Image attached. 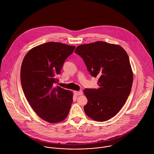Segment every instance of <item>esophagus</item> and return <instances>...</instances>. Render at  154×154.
Returning <instances> with one entry per match:
<instances>
[{"label":"esophagus","instance_id":"1","mask_svg":"<svg viewBox=\"0 0 154 154\" xmlns=\"http://www.w3.org/2000/svg\"><path fill=\"white\" fill-rule=\"evenodd\" d=\"M74 94L76 95H81L83 94V92L82 91H74Z\"/></svg>","mask_w":154,"mask_h":154}]
</instances>
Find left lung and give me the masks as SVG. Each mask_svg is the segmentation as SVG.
I'll use <instances>...</instances> for the list:
<instances>
[{
  "label": "left lung",
  "mask_w": 154,
  "mask_h": 154,
  "mask_svg": "<svg viewBox=\"0 0 154 154\" xmlns=\"http://www.w3.org/2000/svg\"><path fill=\"white\" fill-rule=\"evenodd\" d=\"M75 53L84 60L91 76L98 77V89H85V114L97 122L116 116L125 104L133 75L129 56L118 44L96 42L78 45Z\"/></svg>",
  "instance_id": "8db88e82"
}]
</instances>
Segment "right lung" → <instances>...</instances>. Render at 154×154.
I'll use <instances>...</instances> for the list:
<instances>
[{"label":"right lung","mask_w":154,"mask_h":154,"mask_svg":"<svg viewBox=\"0 0 154 154\" xmlns=\"http://www.w3.org/2000/svg\"><path fill=\"white\" fill-rule=\"evenodd\" d=\"M75 48L48 42L31 48L22 61L21 81L24 95L36 114L50 123L65 120L71 107L73 92L53 84L58 82L57 76Z\"/></svg>","instance_id":"right-lung-1"}]
</instances>
